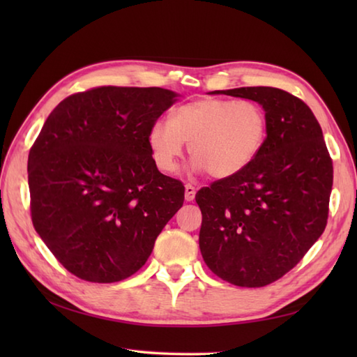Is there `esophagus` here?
Listing matches in <instances>:
<instances>
[{"label": "esophagus", "instance_id": "esophagus-1", "mask_svg": "<svg viewBox=\"0 0 357 357\" xmlns=\"http://www.w3.org/2000/svg\"><path fill=\"white\" fill-rule=\"evenodd\" d=\"M195 195H196V188L192 184H187L185 185V201H193L195 199Z\"/></svg>", "mask_w": 357, "mask_h": 357}]
</instances>
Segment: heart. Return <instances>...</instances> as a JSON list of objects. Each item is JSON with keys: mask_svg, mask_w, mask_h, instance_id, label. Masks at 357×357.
<instances>
[{"mask_svg": "<svg viewBox=\"0 0 357 357\" xmlns=\"http://www.w3.org/2000/svg\"><path fill=\"white\" fill-rule=\"evenodd\" d=\"M268 121L252 100L202 98L174 109L170 121L159 119L149 130V147L164 173L176 169L188 144L193 170L216 179L231 178L252 164L267 139Z\"/></svg>", "mask_w": 357, "mask_h": 357, "instance_id": "1", "label": "heart"}]
</instances>
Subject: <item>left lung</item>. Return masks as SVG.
<instances>
[{
  "label": "left lung",
  "mask_w": 357,
  "mask_h": 357,
  "mask_svg": "<svg viewBox=\"0 0 357 357\" xmlns=\"http://www.w3.org/2000/svg\"><path fill=\"white\" fill-rule=\"evenodd\" d=\"M262 105L268 133L244 172L196 193L199 248L216 276L264 287L290 271L325 230L333 161L308 105L275 87L215 90Z\"/></svg>",
  "instance_id": "8db88e82"
}]
</instances>
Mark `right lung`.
<instances>
[{
    "label": "right lung",
    "mask_w": 357,
    "mask_h": 357,
    "mask_svg": "<svg viewBox=\"0 0 357 357\" xmlns=\"http://www.w3.org/2000/svg\"><path fill=\"white\" fill-rule=\"evenodd\" d=\"M176 98L161 87H96L45 119L29 151L30 213L72 275L100 284L132 276L183 207V183L158 170L147 141Z\"/></svg>",
    "instance_id": "obj_1"
}]
</instances>
